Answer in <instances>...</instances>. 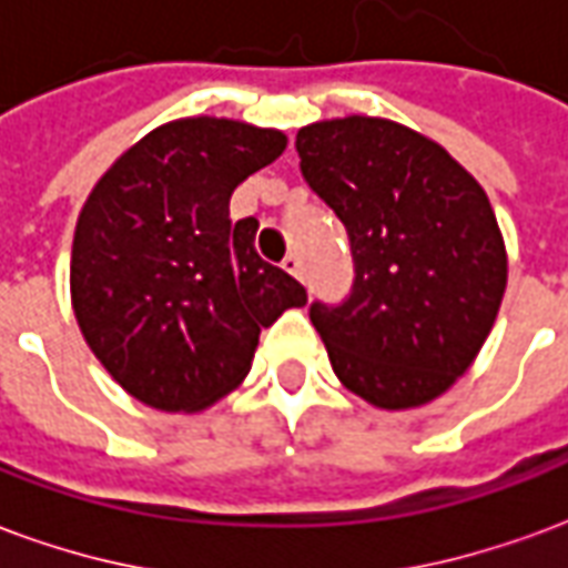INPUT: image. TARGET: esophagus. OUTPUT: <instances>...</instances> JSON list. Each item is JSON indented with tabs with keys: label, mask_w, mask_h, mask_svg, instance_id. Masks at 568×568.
I'll use <instances>...</instances> for the list:
<instances>
[{
	"label": "esophagus",
	"mask_w": 568,
	"mask_h": 568,
	"mask_svg": "<svg viewBox=\"0 0 568 568\" xmlns=\"http://www.w3.org/2000/svg\"><path fill=\"white\" fill-rule=\"evenodd\" d=\"M283 271L292 273L295 280H304V267H301V258H297V255H288V258L283 261Z\"/></svg>",
	"instance_id": "34e87169"
}]
</instances>
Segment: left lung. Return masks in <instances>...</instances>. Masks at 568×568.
<instances>
[{"label": "left lung", "instance_id": "1", "mask_svg": "<svg viewBox=\"0 0 568 568\" xmlns=\"http://www.w3.org/2000/svg\"><path fill=\"white\" fill-rule=\"evenodd\" d=\"M295 145L356 264L344 304L310 307L337 381L383 410L435 402L471 368L508 283L487 191L444 145L389 118L316 121Z\"/></svg>", "mask_w": 568, "mask_h": 568}]
</instances>
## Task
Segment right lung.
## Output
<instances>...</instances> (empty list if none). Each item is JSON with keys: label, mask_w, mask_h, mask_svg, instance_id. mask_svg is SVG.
Returning a JSON list of instances; mask_svg holds the SVG:
<instances>
[{"label": "right lung", "mask_w": 568, "mask_h": 568, "mask_svg": "<svg viewBox=\"0 0 568 568\" xmlns=\"http://www.w3.org/2000/svg\"><path fill=\"white\" fill-rule=\"evenodd\" d=\"M283 130L179 118L133 142L75 222L72 310L112 381L166 414H197L246 381L261 328L307 292L231 224L240 182L285 151Z\"/></svg>", "instance_id": "add662e5"}]
</instances>
